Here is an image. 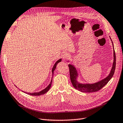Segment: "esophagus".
Returning <instances> with one entry per match:
<instances>
[{
    "label": "esophagus",
    "instance_id": "1",
    "mask_svg": "<svg viewBox=\"0 0 123 123\" xmlns=\"http://www.w3.org/2000/svg\"><path fill=\"white\" fill-rule=\"evenodd\" d=\"M69 54L67 53V52H63V54H62V58H63V59H67L68 57H69Z\"/></svg>",
    "mask_w": 123,
    "mask_h": 123
}]
</instances>
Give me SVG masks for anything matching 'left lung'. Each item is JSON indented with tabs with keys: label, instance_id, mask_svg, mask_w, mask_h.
<instances>
[{
	"label": "left lung",
	"instance_id": "left-lung-1",
	"mask_svg": "<svg viewBox=\"0 0 123 123\" xmlns=\"http://www.w3.org/2000/svg\"><path fill=\"white\" fill-rule=\"evenodd\" d=\"M110 38L111 40V39L110 37ZM112 44L113 45V62L112 66V68L109 74L108 75L106 76L105 78L102 79V80L97 81L96 83L93 84H87V83H80L78 80V78L79 77V74L78 71H77L76 68L74 67V65L73 64H68L69 68V73H70V78L71 81V83L74 87L80 91L86 93H91L97 92L98 91L102 89L104 86H105L109 81L112 78L113 74L115 73V70L116 68V54L113 47V43L111 40ZM69 62V61H68Z\"/></svg>",
	"mask_w": 123,
	"mask_h": 123
}]
</instances>
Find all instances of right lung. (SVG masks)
<instances>
[{
  "label": "right lung",
  "mask_w": 123,
  "mask_h": 123,
  "mask_svg": "<svg viewBox=\"0 0 123 123\" xmlns=\"http://www.w3.org/2000/svg\"><path fill=\"white\" fill-rule=\"evenodd\" d=\"M62 61V59H59V60L58 61H56V62L55 63L54 65L53 66V68H52V75L53 76L54 75V70L56 69V66L57 65V64L58 63H59L60 62H61ZM52 79H53V77H52ZM52 79L51 80V82H50L49 84L47 86V87L44 88L43 90H42L41 91H39V92H34V93H28V92H24V91H22L24 93H25L27 94H29V95H32V96H39V95H43V94H44L45 93H46L49 90V89L51 88V85H52Z\"/></svg>",
  "instance_id": "obj_1"
}]
</instances>
